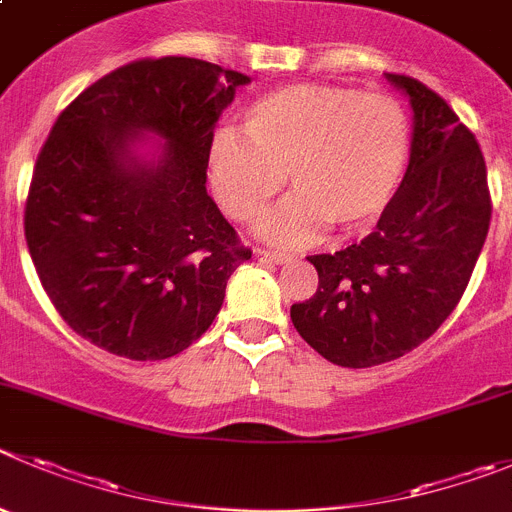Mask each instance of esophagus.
<instances>
[{"mask_svg": "<svg viewBox=\"0 0 512 512\" xmlns=\"http://www.w3.org/2000/svg\"><path fill=\"white\" fill-rule=\"evenodd\" d=\"M256 253H259V256H264V259L274 261V264H289V261L294 259L292 253H284V251H271V248H256Z\"/></svg>", "mask_w": 512, "mask_h": 512, "instance_id": "esophagus-1", "label": "esophagus"}]
</instances>
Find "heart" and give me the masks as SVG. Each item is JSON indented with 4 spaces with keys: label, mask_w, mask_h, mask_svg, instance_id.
I'll return each mask as SVG.
<instances>
[{
    "label": "heart",
    "mask_w": 512,
    "mask_h": 512,
    "mask_svg": "<svg viewBox=\"0 0 512 512\" xmlns=\"http://www.w3.org/2000/svg\"><path fill=\"white\" fill-rule=\"evenodd\" d=\"M243 133L218 131L205 170L223 213L253 223L284 187L294 195L261 220V236L302 243L327 223L342 233L373 228L391 205L411 152L401 103L348 86L292 83L243 111Z\"/></svg>",
    "instance_id": "obj_1"
}]
</instances>
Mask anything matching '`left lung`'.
Returning <instances> with one entry per match:
<instances>
[{
	"instance_id": "8db88e82",
	"label": "left lung",
	"mask_w": 512,
	"mask_h": 512,
	"mask_svg": "<svg viewBox=\"0 0 512 512\" xmlns=\"http://www.w3.org/2000/svg\"><path fill=\"white\" fill-rule=\"evenodd\" d=\"M386 78L414 109L406 175L370 236L309 256L320 287L292 304L299 335L342 368L396 360L439 330L470 284L492 215L475 134L424 83Z\"/></svg>"
}]
</instances>
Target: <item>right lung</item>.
<instances>
[{"label": "right lung", "mask_w": 512, "mask_h": 512, "mask_svg": "<svg viewBox=\"0 0 512 512\" xmlns=\"http://www.w3.org/2000/svg\"><path fill=\"white\" fill-rule=\"evenodd\" d=\"M238 70L144 58L70 103L32 172L25 238L70 330L129 360H164L198 340L225 284L251 259L205 190L213 129ZM164 141L149 158L138 139Z\"/></svg>", "instance_id": "obj_1"}]
</instances>
